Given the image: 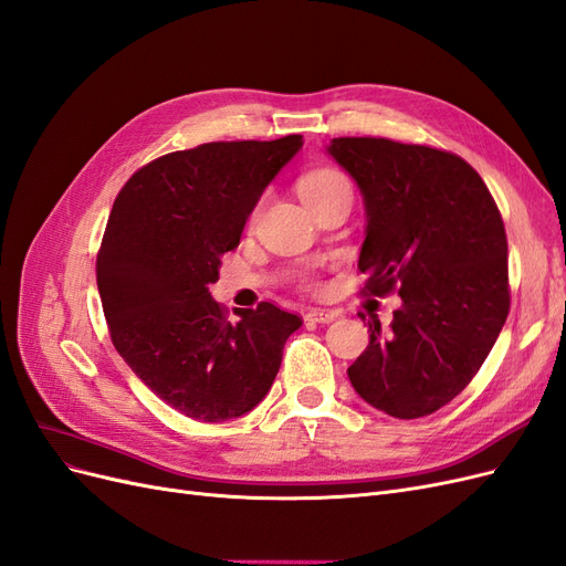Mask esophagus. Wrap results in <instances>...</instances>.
Returning a JSON list of instances; mask_svg holds the SVG:
<instances>
[{
    "mask_svg": "<svg viewBox=\"0 0 566 566\" xmlns=\"http://www.w3.org/2000/svg\"><path fill=\"white\" fill-rule=\"evenodd\" d=\"M304 318L312 321V323H331V321L337 318V312H331V310H310V312L304 314Z\"/></svg>",
    "mask_w": 566,
    "mask_h": 566,
    "instance_id": "34e87169",
    "label": "esophagus"
}]
</instances>
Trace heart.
<instances>
[{
  "label": "heart",
  "mask_w": 566,
  "mask_h": 566,
  "mask_svg": "<svg viewBox=\"0 0 566 566\" xmlns=\"http://www.w3.org/2000/svg\"><path fill=\"white\" fill-rule=\"evenodd\" d=\"M349 186V181L342 177L339 172H333V169H318V172L306 175L300 181V196L306 205H312L318 198L331 196L337 188H345Z\"/></svg>",
  "instance_id": "b5f03b06"
}]
</instances>
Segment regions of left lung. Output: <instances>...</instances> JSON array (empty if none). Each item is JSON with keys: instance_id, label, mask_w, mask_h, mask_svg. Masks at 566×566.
<instances>
[{"instance_id": "obj_1", "label": "left lung", "mask_w": 566, "mask_h": 566, "mask_svg": "<svg viewBox=\"0 0 566 566\" xmlns=\"http://www.w3.org/2000/svg\"><path fill=\"white\" fill-rule=\"evenodd\" d=\"M325 153L364 196L366 293L401 295L389 331L373 321L349 382L391 418L430 416L468 387L505 325L501 212L453 153L370 136H342Z\"/></svg>"}]
</instances>
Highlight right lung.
Returning <instances> with one entry per match:
<instances>
[{
    "label": "right lung",
    "instance_id": "obj_1",
    "mask_svg": "<svg viewBox=\"0 0 566 566\" xmlns=\"http://www.w3.org/2000/svg\"><path fill=\"white\" fill-rule=\"evenodd\" d=\"M302 144L290 134L169 153L115 198L96 260L111 339L136 378L186 418L245 416L302 325L271 302L233 310L231 321L210 295L221 254L241 243L256 200Z\"/></svg>",
    "mask_w": 566,
    "mask_h": 566
}]
</instances>
